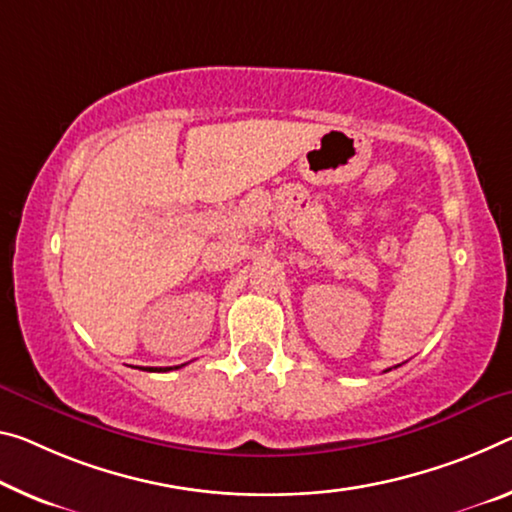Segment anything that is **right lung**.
<instances>
[{"label":"right lung","mask_w":512,"mask_h":512,"mask_svg":"<svg viewBox=\"0 0 512 512\" xmlns=\"http://www.w3.org/2000/svg\"><path fill=\"white\" fill-rule=\"evenodd\" d=\"M170 369H173V367H150L148 371H170ZM177 369V367H175Z\"/></svg>","instance_id":"add662e5"}]
</instances>
